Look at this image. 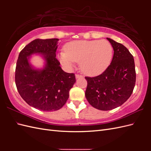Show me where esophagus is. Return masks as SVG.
Masks as SVG:
<instances>
[{
    "mask_svg": "<svg viewBox=\"0 0 151 151\" xmlns=\"http://www.w3.org/2000/svg\"><path fill=\"white\" fill-rule=\"evenodd\" d=\"M75 76H76V78H78L83 77V76H82V75H79V74H76V75H75Z\"/></svg>",
    "mask_w": 151,
    "mask_h": 151,
    "instance_id": "1",
    "label": "esophagus"
}]
</instances>
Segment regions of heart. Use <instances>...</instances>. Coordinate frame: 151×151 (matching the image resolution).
Instances as JSON below:
<instances>
[{"mask_svg":"<svg viewBox=\"0 0 151 151\" xmlns=\"http://www.w3.org/2000/svg\"><path fill=\"white\" fill-rule=\"evenodd\" d=\"M113 56V47L106 40L74 41L66 46V52L60 54L61 63L67 68L76 62L84 73L97 75L107 68Z\"/></svg>","mask_w":151,"mask_h":151,"instance_id":"1","label":"heart"}]
</instances>
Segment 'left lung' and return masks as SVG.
Masks as SVG:
<instances>
[{
    "label": "left lung",
    "mask_w": 151,
    "mask_h": 151,
    "mask_svg": "<svg viewBox=\"0 0 151 151\" xmlns=\"http://www.w3.org/2000/svg\"><path fill=\"white\" fill-rule=\"evenodd\" d=\"M114 49L110 65L101 75L86 76L85 95L93 107L107 111L123 104L132 95L136 74L133 56L126 47L107 38Z\"/></svg>",
    "instance_id": "8db88e82"
}]
</instances>
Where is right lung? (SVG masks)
<instances>
[{
  "instance_id": "1",
  "label": "right lung",
  "mask_w": 151,
  "mask_h": 151,
  "mask_svg": "<svg viewBox=\"0 0 151 151\" xmlns=\"http://www.w3.org/2000/svg\"><path fill=\"white\" fill-rule=\"evenodd\" d=\"M58 39H36L24 47L20 53L15 68V81L19 93L31 106L47 111L58 110L66 103L70 89L76 82L74 73L61 68L56 58ZM41 53L46 61L43 70H35L28 57Z\"/></svg>"
}]
</instances>
